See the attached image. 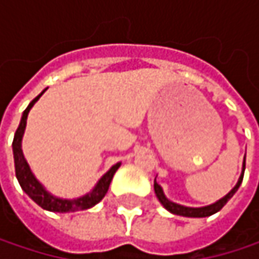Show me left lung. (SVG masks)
<instances>
[{
	"mask_svg": "<svg viewBox=\"0 0 259 259\" xmlns=\"http://www.w3.org/2000/svg\"><path fill=\"white\" fill-rule=\"evenodd\" d=\"M244 168H246V156H244V162H243V172H241V176H240V179H238V183L235 184V187H234L233 190H231L227 196H224V198L219 199L218 202H214V204H211V205H207V207L192 208V207H184V205H179V204H176V202H171L169 199L165 198L162 187L156 183V180H154V192H156V196L159 198V201L162 202V205H163L168 211H171V213H174V214L184 216V218H207V216H211V214L218 213L219 210H222V207L233 198V195L238 190V187H240V184H241V181H243Z\"/></svg>",
	"mask_w": 259,
	"mask_h": 259,
	"instance_id": "obj_1",
	"label": "left lung"
}]
</instances>
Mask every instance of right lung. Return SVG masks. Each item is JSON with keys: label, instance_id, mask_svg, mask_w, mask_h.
Masks as SVG:
<instances>
[{"label": "right lung", "instance_id": "add662e5", "mask_svg": "<svg viewBox=\"0 0 259 259\" xmlns=\"http://www.w3.org/2000/svg\"><path fill=\"white\" fill-rule=\"evenodd\" d=\"M45 93V91H43ZM40 93L24 111L22 114V120L19 123V127L15 133V139H13V156H15V169H16V177L21 184V187L25 190V193L35 202L38 204L41 208L49 210V211H57V213H70V211H78V210H85V208H91L93 205H96L97 202H100L103 199V196L106 195L109 184L112 181V177L115 174V171L120 168V163L114 165L100 180L97 183V186L85 196L78 198V199H60L52 196L51 193H48L43 186L35 180V177L32 176V172L29 171V166L24 159L22 154V148H21V142H22V135L26 126V117L29 109L32 108V105L40 99V96L43 94Z\"/></svg>", "mask_w": 259, "mask_h": 259}]
</instances>
